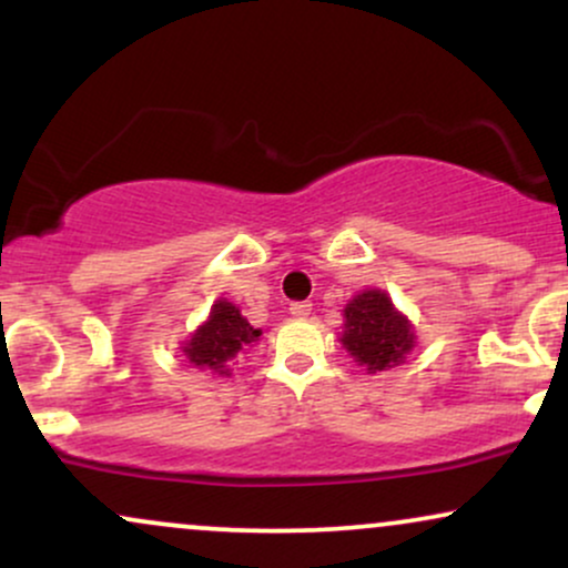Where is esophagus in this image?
<instances>
[{"mask_svg":"<svg viewBox=\"0 0 568 568\" xmlns=\"http://www.w3.org/2000/svg\"><path fill=\"white\" fill-rule=\"evenodd\" d=\"M291 315L293 317H310L312 315V304L310 302H293L291 304Z\"/></svg>","mask_w":568,"mask_h":568,"instance_id":"34e87169","label":"esophagus"}]
</instances>
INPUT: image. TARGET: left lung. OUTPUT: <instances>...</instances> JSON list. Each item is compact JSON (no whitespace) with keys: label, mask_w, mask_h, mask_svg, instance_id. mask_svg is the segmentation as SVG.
Wrapping results in <instances>:
<instances>
[{"label":"left lung","mask_w":568,"mask_h":568,"mask_svg":"<svg viewBox=\"0 0 568 568\" xmlns=\"http://www.w3.org/2000/svg\"><path fill=\"white\" fill-rule=\"evenodd\" d=\"M414 328L384 291H363L344 306V349L368 374L400 366L414 349Z\"/></svg>","instance_id":"1"}]
</instances>
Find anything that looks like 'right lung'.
<instances>
[{"label":"right lung","mask_w":568,"mask_h":568,"mask_svg":"<svg viewBox=\"0 0 568 568\" xmlns=\"http://www.w3.org/2000/svg\"><path fill=\"white\" fill-rule=\"evenodd\" d=\"M258 336H262V331L253 328L240 315L237 306L226 302V298H219L207 321L189 336V342L181 349H184V355L194 368L207 371V374L230 376V366L234 357H237V352L258 342Z\"/></svg>","instance_id":"right-lung-1"}]
</instances>
